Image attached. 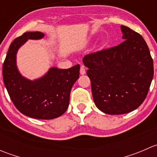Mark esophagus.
Instances as JSON below:
<instances>
[{"label":"esophagus","mask_w":157,"mask_h":157,"mask_svg":"<svg viewBox=\"0 0 157 157\" xmlns=\"http://www.w3.org/2000/svg\"><path fill=\"white\" fill-rule=\"evenodd\" d=\"M80 74H82V75H83V74H86V71H85L84 66L81 65V67H80Z\"/></svg>","instance_id":"esophagus-1"}]
</instances>
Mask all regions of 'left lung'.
Wrapping results in <instances>:
<instances>
[{"instance_id":"obj_1","label":"left lung","mask_w":157,"mask_h":157,"mask_svg":"<svg viewBox=\"0 0 157 157\" xmlns=\"http://www.w3.org/2000/svg\"><path fill=\"white\" fill-rule=\"evenodd\" d=\"M123 42L85 55L93 100L109 115L128 113L146 99L153 77V61L144 38L121 26Z\"/></svg>"}]
</instances>
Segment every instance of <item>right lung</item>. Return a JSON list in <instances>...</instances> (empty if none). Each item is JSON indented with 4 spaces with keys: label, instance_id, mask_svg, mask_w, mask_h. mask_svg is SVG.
Listing matches in <instances>:
<instances>
[{
    "label": "right lung",
    "instance_id": "obj_1",
    "mask_svg": "<svg viewBox=\"0 0 157 157\" xmlns=\"http://www.w3.org/2000/svg\"><path fill=\"white\" fill-rule=\"evenodd\" d=\"M43 37L41 32H27L14 39L3 64V79L13 103L21 113L38 119H53L68 108L71 88L80 76V65L68 69L52 67L34 81L22 77L16 64L17 50L28 39Z\"/></svg>",
    "mask_w": 157,
    "mask_h": 157
}]
</instances>
